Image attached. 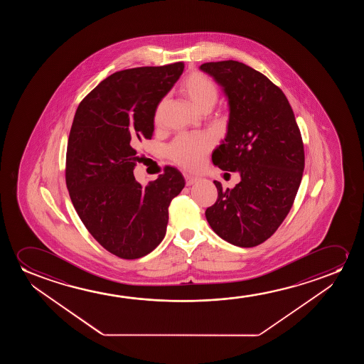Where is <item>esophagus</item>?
Segmentation results:
<instances>
[{
    "label": "esophagus",
    "mask_w": 364,
    "mask_h": 364,
    "mask_svg": "<svg viewBox=\"0 0 364 364\" xmlns=\"http://www.w3.org/2000/svg\"><path fill=\"white\" fill-rule=\"evenodd\" d=\"M185 181H186V185L190 186V185L195 184L196 181H199V178H196V176H193V175L190 174H184Z\"/></svg>",
    "instance_id": "obj_1"
}]
</instances>
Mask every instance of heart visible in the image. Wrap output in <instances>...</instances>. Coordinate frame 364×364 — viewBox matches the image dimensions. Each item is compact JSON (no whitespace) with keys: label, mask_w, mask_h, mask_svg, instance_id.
<instances>
[{"label":"heart","mask_w":364,"mask_h":364,"mask_svg":"<svg viewBox=\"0 0 364 364\" xmlns=\"http://www.w3.org/2000/svg\"><path fill=\"white\" fill-rule=\"evenodd\" d=\"M183 92L188 100L194 105L196 109H213L219 98V90L208 75L203 73H194L189 75L183 83ZM165 100H161L155 109V123H159L161 112L164 108ZM213 146V138L210 135H179L170 144V159L175 164L183 166L185 169H196L205 155L209 153Z\"/></svg>","instance_id":"obj_1"}]
</instances>
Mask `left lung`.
Returning <instances> with one entry per match:
<instances>
[{
    "instance_id": "left-lung-1",
    "label": "left lung",
    "mask_w": 364,
    "mask_h": 364,
    "mask_svg": "<svg viewBox=\"0 0 364 364\" xmlns=\"http://www.w3.org/2000/svg\"><path fill=\"white\" fill-rule=\"evenodd\" d=\"M200 70L223 88L229 103L228 133L213 153L225 171H239L205 211L215 234L240 247L262 244L292 208L304 169V143L289 100L266 75L237 60L209 62Z\"/></svg>"
}]
</instances>
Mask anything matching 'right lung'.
<instances>
[{
    "label": "right lung",
    "mask_w": 364,
    "mask_h": 364,
    "mask_svg": "<svg viewBox=\"0 0 364 364\" xmlns=\"http://www.w3.org/2000/svg\"><path fill=\"white\" fill-rule=\"evenodd\" d=\"M184 70L178 62L120 70L102 80L75 112L70 128L65 184L72 204L90 235L110 254L134 259L164 239L171 200L185 186L179 170L141 186L134 149L151 139L154 114Z\"/></svg>",
    "instance_id": "1"
}]
</instances>
